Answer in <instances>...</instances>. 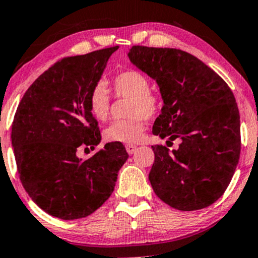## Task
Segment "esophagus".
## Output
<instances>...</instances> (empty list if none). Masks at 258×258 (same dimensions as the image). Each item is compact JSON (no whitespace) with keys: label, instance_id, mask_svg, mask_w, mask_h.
<instances>
[{"label":"esophagus","instance_id":"esophagus-1","mask_svg":"<svg viewBox=\"0 0 258 258\" xmlns=\"http://www.w3.org/2000/svg\"><path fill=\"white\" fill-rule=\"evenodd\" d=\"M126 150H127V153H128V154H133L136 152V150H137V147L133 146V144H127Z\"/></svg>","mask_w":258,"mask_h":258}]
</instances>
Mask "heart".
I'll return each mask as SVG.
<instances>
[{
    "label": "heart",
    "instance_id": "obj_1",
    "mask_svg": "<svg viewBox=\"0 0 258 258\" xmlns=\"http://www.w3.org/2000/svg\"><path fill=\"white\" fill-rule=\"evenodd\" d=\"M149 79L138 70H126L117 74L111 82L116 98H128L127 114L130 117L117 120L104 131L108 142L137 143L147 126V117L153 119L161 110L162 100L155 91L150 90ZM90 110L99 121H106L110 115L111 99L108 88L102 82L92 88L88 97Z\"/></svg>",
    "mask_w": 258,
    "mask_h": 258
}]
</instances>
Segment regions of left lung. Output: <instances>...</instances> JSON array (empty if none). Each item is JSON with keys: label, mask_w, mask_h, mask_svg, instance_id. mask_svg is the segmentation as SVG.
Instances as JSON below:
<instances>
[{"label": "left lung", "mask_w": 258, "mask_h": 258, "mask_svg": "<svg viewBox=\"0 0 258 258\" xmlns=\"http://www.w3.org/2000/svg\"><path fill=\"white\" fill-rule=\"evenodd\" d=\"M128 57L161 92L164 106L153 133L182 141L176 150L152 146L154 193L180 211L212 205L229 185L240 156V116L233 92L211 68L180 49L132 46Z\"/></svg>", "instance_id": "8db88e82"}]
</instances>
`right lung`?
<instances>
[{"instance_id": "add662e5", "label": "right lung", "mask_w": 258, "mask_h": 258, "mask_svg": "<svg viewBox=\"0 0 258 258\" xmlns=\"http://www.w3.org/2000/svg\"><path fill=\"white\" fill-rule=\"evenodd\" d=\"M117 48L57 61L28 88L14 115L11 137L20 182L38 207L57 218L78 220L99 209L128 158L117 142L85 161L76 155L102 139L88 97Z\"/></svg>"}]
</instances>
